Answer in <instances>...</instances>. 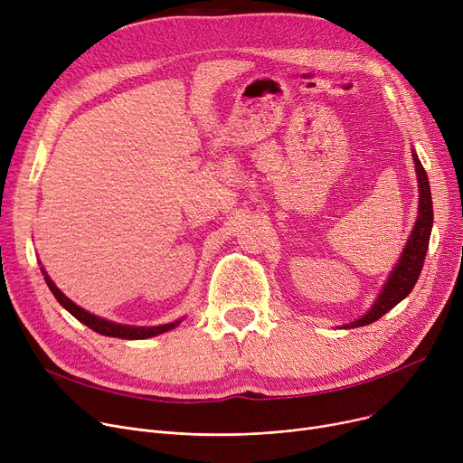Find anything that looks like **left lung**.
I'll return each instance as SVG.
<instances>
[{
  "label": "left lung",
  "instance_id": "obj_1",
  "mask_svg": "<svg viewBox=\"0 0 463 463\" xmlns=\"http://www.w3.org/2000/svg\"><path fill=\"white\" fill-rule=\"evenodd\" d=\"M412 159H415L417 166V176H419V219L415 223V229H412L407 246L396 264V269L392 270L391 278H388L384 288L381 290L379 298L375 300L373 307L364 315L362 319H356L351 325H345V328H356L364 325H372L377 319H381L386 311H391L394 306H398L409 293L412 287L417 285V279L422 272L428 244H430V234H431V225H433V206H431V193H430V182L428 175L419 161V156L412 154Z\"/></svg>",
  "mask_w": 463,
  "mask_h": 463
}]
</instances>
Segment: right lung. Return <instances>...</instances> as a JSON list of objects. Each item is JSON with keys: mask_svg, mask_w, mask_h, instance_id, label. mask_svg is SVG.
Here are the masks:
<instances>
[{"mask_svg": "<svg viewBox=\"0 0 463 463\" xmlns=\"http://www.w3.org/2000/svg\"><path fill=\"white\" fill-rule=\"evenodd\" d=\"M44 274V281L48 285V288L52 290V295L56 297V300L72 315V317H77L80 323H84L88 328L95 330L97 334H103V335H110V337H121V339H146V337H152L163 332L173 330L175 326H178L180 321L175 323H168V325H161V326H128V325H116L112 321H105L101 317H97V315H91L90 311L79 307L75 302H71L61 290L54 285V281L46 276L44 270H41Z\"/></svg>", "mask_w": 463, "mask_h": 463, "instance_id": "add662e5", "label": "right lung"}]
</instances>
